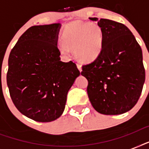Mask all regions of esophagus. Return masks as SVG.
<instances>
[{"mask_svg": "<svg viewBox=\"0 0 149 149\" xmlns=\"http://www.w3.org/2000/svg\"><path fill=\"white\" fill-rule=\"evenodd\" d=\"M77 67H78V69H79V70L81 72L82 71V65L80 63H77Z\"/></svg>", "mask_w": 149, "mask_h": 149, "instance_id": "obj_1", "label": "esophagus"}]
</instances>
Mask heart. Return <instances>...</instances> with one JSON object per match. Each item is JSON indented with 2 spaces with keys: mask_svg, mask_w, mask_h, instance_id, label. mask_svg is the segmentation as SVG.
Instances as JSON below:
<instances>
[{
  "mask_svg": "<svg viewBox=\"0 0 149 149\" xmlns=\"http://www.w3.org/2000/svg\"><path fill=\"white\" fill-rule=\"evenodd\" d=\"M62 36L63 40L58 43L61 53L69 55L73 49L75 56L84 62L96 59L103 49V29L95 22H71L65 27Z\"/></svg>",
  "mask_w": 149,
  "mask_h": 149,
  "instance_id": "1",
  "label": "heart"
}]
</instances>
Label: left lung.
I'll list each match as a JSON object with an SVG mask.
<instances>
[{
  "mask_svg": "<svg viewBox=\"0 0 149 149\" xmlns=\"http://www.w3.org/2000/svg\"><path fill=\"white\" fill-rule=\"evenodd\" d=\"M97 24L104 32L103 49L93 62L82 66L81 74L88 80L86 91L93 108L102 114H121L134 107L141 96L146 79L142 51L125 24L104 18Z\"/></svg>",
  "mask_w": 149,
  "mask_h": 149,
  "instance_id": "obj_1",
  "label": "left lung"
}]
</instances>
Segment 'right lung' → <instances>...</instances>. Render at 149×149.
Returning <instances> with one entry per match:
<instances>
[{"label":"right lung","mask_w":149,"mask_h":149,"mask_svg":"<svg viewBox=\"0 0 149 149\" xmlns=\"http://www.w3.org/2000/svg\"><path fill=\"white\" fill-rule=\"evenodd\" d=\"M60 24L35 25L20 37L9 55L8 84L18 111L38 122L58 118L67 93L80 72L76 63L60 61Z\"/></svg>","instance_id":"obj_1"}]
</instances>
